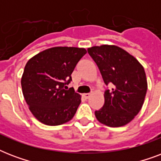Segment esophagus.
Returning <instances> with one entry per match:
<instances>
[{"label":"esophagus","instance_id":"esophagus-1","mask_svg":"<svg viewBox=\"0 0 161 161\" xmlns=\"http://www.w3.org/2000/svg\"><path fill=\"white\" fill-rule=\"evenodd\" d=\"M90 95H91L90 93H83V97H84L85 98H87V99H88V98L90 97Z\"/></svg>","mask_w":161,"mask_h":161}]
</instances>
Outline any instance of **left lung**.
Instances as JSON below:
<instances>
[{
	"label": "left lung",
	"instance_id": "obj_1",
	"mask_svg": "<svg viewBox=\"0 0 161 161\" xmlns=\"http://www.w3.org/2000/svg\"><path fill=\"white\" fill-rule=\"evenodd\" d=\"M106 85L104 104L95 111L97 119L108 127H121L140 112L147 92L145 69L136 58L119 47L101 45L88 48Z\"/></svg>",
	"mask_w": 161,
	"mask_h": 161
}]
</instances>
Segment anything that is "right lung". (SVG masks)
I'll list each match as a JSON object with an SVG mask.
<instances>
[{"label":"right lung","mask_w":161,"mask_h":161,"mask_svg":"<svg viewBox=\"0 0 161 161\" xmlns=\"http://www.w3.org/2000/svg\"><path fill=\"white\" fill-rule=\"evenodd\" d=\"M87 53L85 48L55 47L29 59L21 84L24 98L34 117L47 125L56 126L73 118L81 96L66 84L77 63Z\"/></svg>","instance_id":"right-lung-1"}]
</instances>
